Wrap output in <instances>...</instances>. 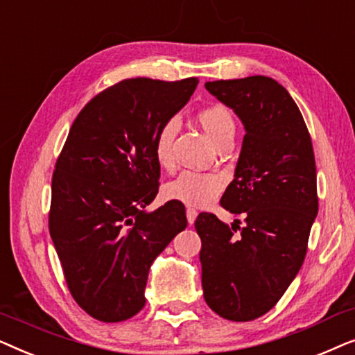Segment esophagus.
<instances>
[{"label": "esophagus", "instance_id": "1", "mask_svg": "<svg viewBox=\"0 0 355 355\" xmlns=\"http://www.w3.org/2000/svg\"><path fill=\"white\" fill-rule=\"evenodd\" d=\"M186 216H187L189 225H193V221H196V218H197V211L193 210V208L189 207L187 210H186Z\"/></svg>", "mask_w": 355, "mask_h": 355}]
</instances>
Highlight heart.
Here are the masks:
<instances>
[{
	"label": "heart",
	"mask_w": 355,
	"mask_h": 355,
	"mask_svg": "<svg viewBox=\"0 0 355 355\" xmlns=\"http://www.w3.org/2000/svg\"><path fill=\"white\" fill-rule=\"evenodd\" d=\"M196 118L216 147L231 144L236 132L234 116L221 103H211L197 111ZM178 134V121L168 119L159 125L153 137V155L162 168L174 164L173 144ZM225 178L218 173L184 171L164 186V197L191 207H205L220 196Z\"/></svg>",
	"instance_id": "obj_1"
}]
</instances>
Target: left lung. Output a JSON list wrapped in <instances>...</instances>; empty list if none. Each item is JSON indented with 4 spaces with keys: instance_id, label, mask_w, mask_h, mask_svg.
<instances>
[{
    "instance_id": "obj_1",
    "label": "left lung",
    "mask_w": 355,
    "mask_h": 355,
    "mask_svg": "<svg viewBox=\"0 0 355 355\" xmlns=\"http://www.w3.org/2000/svg\"><path fill=\"white\" fill-rule=\"evenodd\" d=\"M205 89L244 123L234 179L220 203L245 226L236 220L230 227L207 211L197 216L203 297L220 317L250 322L278 304L307 254L318 211L312 139L295 101L271 77Z\"/></svg>"
}]
</instances>
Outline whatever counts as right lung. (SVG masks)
Masks as SVG:
<instances>
[{
  "instance_id": "obj_1",
  "label": "right lung",
  "mask_w": 355,
  "mask_h": 355,
  "mask_svg": "<svg viewBox=\"0 0 355 355\" xmlns=\"http://www.w3.org/2000/svg\"><path fill=\"white\" fill-rule=\"evenodd\" d=\"M197 84L137 77L108 87L80 110L56 159L48 227L69 293L100 322L142 310L150 265L186 230L181 202L144 208L159 187L155 132Z\"/></svg>"
}]
</instances>
